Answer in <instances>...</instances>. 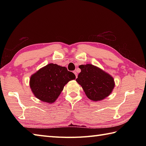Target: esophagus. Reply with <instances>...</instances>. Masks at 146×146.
<instances>
[{
    "instance_id": "34e87169",
    "label": "esophagus",
    "mask_w": 146,
    "mask_h": 146,
    "mask_svg": "<svg viewBox=\"0 0 146 146\" xmlns=\"http://www.w3.org/2000/svg\"><path fill=\"white\" fill-rule=\"evenodd\" d=\"M73 73H74V74H75V75L76 78H77V73H76V71H74Z\"/></svg>"
}]
</instances>
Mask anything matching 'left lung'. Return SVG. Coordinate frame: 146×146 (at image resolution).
Here are the masks:
<instances>
[{"instance_id":"obj_1","label":"left lung","mask_w":146,"mask_h":146,"mask_svg":"<svg viewBox=\"0 0 146 146\" xmlns=\"http://www.w3.org/2000/svg\"><path fill=\"white\" fill-rule=\"evenodd\" d=\"M81 72L76 81L82 86L87 97L99 101L107 97L114 88L113 78L100 68L90 64L79 66Z\"/></svg>"}]
</instances>
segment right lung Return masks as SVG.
<instances>
[{"mask_svg": "<svg viewBox=\"0 0 146 146\" xmlns=\"http://www.w3.org/2000/svg\"><path fill=\"white\" fill-rule=\"evenodd\" d=\"M75 78V74L66 67L50 63L31 76L30 87L36 97L50 104L58 98L64 86Z\"/></svg>", "mask_w": 146, "mask_h": 146, "instance_id": "obj_1", "label": "right lung"}]
</instances>
